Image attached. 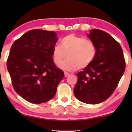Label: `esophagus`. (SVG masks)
Listing matches in <instances>:
<instances>
[{
    "label": "esophagus",
    "mask_w": 132,
    "mask_h": 132,
    "mask_svg": "<svg viewBox=\"0 0 132 132\" xmlns=\"http://www.w3.org/2000/svg\"><path fill=\"white\" fill-rule=\"evenodd\" d=\"M69 75H70V73L68 72H64V76L65 77H68V76H69Z\"/></svg>",
    "instance_id": "1"
}]
</instances>
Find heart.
<instances>
[{"mask_svg": "<svg viewBox=\"0 0 132 132\" xmlns=\"http://www.w3.org/2000/svg\"><path fill=\"white\" fill-rule=\"evenodd\" d=\"M66 54L69 59L62 63ZM96 54V48L93 41L75 34L65 36L61 40V45H55L52 50L55 64L59 66L62 63L60 68L68 71L86 68L94 60Z\"/></svg>", "mask_w": 132, "mask_h": 132, "instance_id": "b5f03b06", "label": "heart"}]
</instances>
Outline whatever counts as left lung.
<instances>
[{
	"label": "left lung",
	"instance_id": "obj_1",
	"mask_svg": "<svg viewBox=\"0 0 132 132\" xmlns=\"http://www.w3.org/2000/svg\"><path fill=\"white\" fill-rule=\"evenodd\" d=\"M96 48L95 58L83 71L77 73L73 92L87 104H98L111 96L125 72V61L119 43L106 32L91 29L87 34Z\"/></svg>",
	"mask_w": 132,
	"mask_h": 132
}]
</instances>
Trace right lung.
<instances>
[{
  "label": "right lung",
  "instance_id": "right-lung-1",
  "mask_svg": "<svg viewBox=\"0 0 132 132\" xmlns=\"http://www.w3.org/2000/svg\"><path fill=\"white\" fill-rule=\"evenodd\" d=\"M57 41L55 32L34 29L25 33L11 48L7 68L12 84L27 102L45 103L56 93L64 76L52 59L53 48Z\"/></svg>",
  "mask_w": 132,
  "mask_h": 132
}]
</instances>
